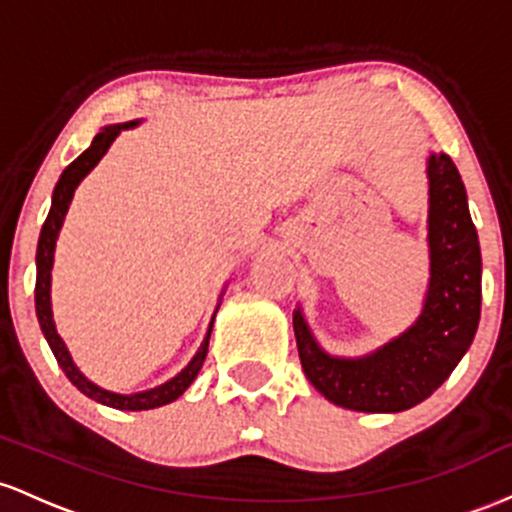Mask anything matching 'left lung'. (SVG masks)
<instances>
[{
  "mask_svg": "<svg viewBox=\"0 0 512 512\" xmlns=\"http://www.w3.org/2000/svg\"><path fill=\"white\" fill-rule=\"evenodd\" d=\"M430 278L418 319L363 358H336L319 346L302 309L292 314L307 380L331 404L396 413L426 401L452 375L481 317V249L467 191L445 152L428 157Z\"/></svg>",
  "mask_w": 512,
  "mask_h": 512,
  "instance_id": "1",
  "label": "left lung"
}]
</instances>
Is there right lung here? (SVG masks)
<instances>
[{
	"label": "right lung",
	"mask_w": 512,
	"mask_h": 512,
	"mask_svg": "<svg viewBox=\"0 0 512 512\" xmlns=\"http://www.w3.org/2000/svg\"><path fill=\"white\" fill-rule=\"evenodd\" d=\"M140 120H130V123H120V125H106L99 135L94 137L89 149H84L74 162L62 171L60 181H57L55 191H53V205H50L48 217H45V225L40 229V239H38V251H36V314H38V324L40 331H43L45 341H48L50 350H53L57 365L62 367V372L67 375L74 387L79 392L89 396V399L99 401L103 406H111V409H120V411H147V409H157V406L171 404L176 401L179 396L191 387V382L198 377L200 367L205 363V355H208V346H210V331H212V317L210 321V329L205 341L200 343L198 353L193 355V360L188 363L174 380L159 384V387L147 389V392H137V394H116V392H108V389H101L99 384H94L91 380L79 372V367L74 365L70 350H67L65 341L60 338V333L55 329V321H53V302H50V280H53V258H55V244H57V234H60L62 222H65L67 210H70L72 203V195L77 191L79 181L94 169L96 164L101 162L103 154L108 152V147L113 145V140L120 135V130H128L135 128ZM220 307V302H217Z\"/></svg>",
	"instance_id": "1"
}]
</instances>
